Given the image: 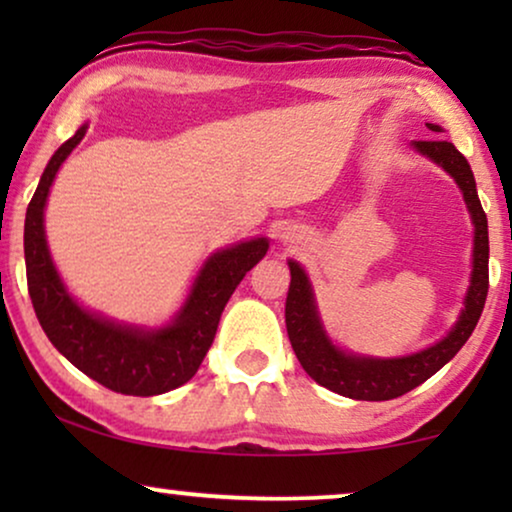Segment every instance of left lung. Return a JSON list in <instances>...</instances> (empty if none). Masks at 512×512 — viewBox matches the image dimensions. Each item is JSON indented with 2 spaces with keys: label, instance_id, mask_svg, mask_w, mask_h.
I'll return each mask as SVG.
<instances>
[{
  "label": "left lung",
  "instance_id": "8db88e82",
  "mask_svg": "<svg viewBox=\"0 0 512 512\" xmlns=\"http://www.w3.org/2000/svg\"><path fill=\"white\" fill-rule=\"evenodd\" d=\"M426 128L440 132L438 125L426 123ZM412 146L431 158L443 170L454 177L457 186L464 193V200L471 212L475 237H473V275L468 286L464 310L450 333L433 347L422 352L401 356V359H373V356H356L342 352L328 340L319 321L317 305H314L312 286L307 282L305 270L296 261H289L291 284L286 296V333H289L291 347L296 352L300 366L321 387L335 391V394L354 398V401H391L408 394L419 384L436 375L454 354L466 345L473 328L478 326L489 289V235L487 216L480 205L478 188L468 160L457 151V146L445 139H419Z\"/></svg>",
  "mask_w": 512,
  "mask_h": 512
}]
</instances>
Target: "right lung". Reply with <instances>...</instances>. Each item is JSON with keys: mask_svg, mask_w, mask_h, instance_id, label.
<instances>
[{"mask_svg": "<svg viewBox=\"0 0 512 512\" xmlns=\"http://www.w3.org/2000/svg\"><path fill=\"white\" fill-rule=\"evenodd\" d=\"M81 125L48 160L25 214L27 291L53 347L81 373L125 396H156L186 384L212 347L223 307L242 277L261 261L268 240L240 242L216 251L202 265L184 307L170 326L146 331L93 314L69 296L48 254L44 207L60 165L86 135Z\"/></svg>", "mask_w": 512, "mask_h": 512, "instance_id": "1", "label": "right lung"}]
</instances>
